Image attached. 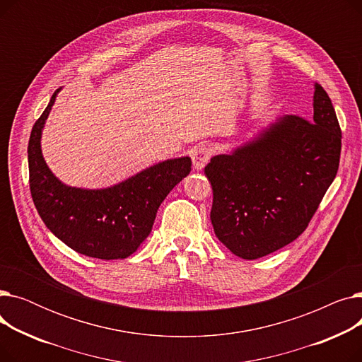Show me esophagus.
Wrapping results in <instances>:
<instances>
[{"label":"esophagus","mask_w":362,"mask_h":362,"mask_svg":"<svg viewBox=\"0 0 362 362\" xmlns=\"http://www.w3.org/2000/svg\"><path fill=\"white\" fill-rule=\"evenodd\" d=\"M211 157V149L208 148L206 145H198L194 151H192V163H194V168L195 170H202L206 163L210 161Z\"/></svg>","instance_id":"1"}]
</instances>
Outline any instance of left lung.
<instances>
[{
	"label": "left lung",
	"mask_w": 362,
	"mask_h": 362,
	"mask_svg": "<svg viewBox=\"0 0 362 362\" xmlns=\"http://www.w3.org/2000/svg\"><path fill=\"white\" fill-rule=\"evenodd\" d=\"M313 107L311 122L277 117L205 167L213 186L214 233L243 259L293 242L336 177L341 133L329 95L318 83Z\"/></svg>",
	"instance_id": "obj_1"
}]
</instances>
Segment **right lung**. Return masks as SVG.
<instances>
[{"mask_svg": "<svg viewBox=\"0 0 362 362\" xmlns=\"http://www.w3.org/2000/svg\"><path fill=\"white\" fill-rule=\"evenodd\" d=\"M57 89L33 124L29 146V185L42 221L69 248L100 259H123L149 236L158 206L191 173L189 157L170 158L146 167L126 180L103 189L63 183L47 165L41 138Z\"/></svg>", "mask_w": 362, "mask_h": 362, "instance_id": "1", "label": "right lung"}]
</instances>
